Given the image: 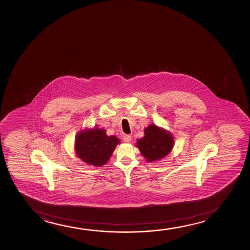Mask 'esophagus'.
I'll list each match as a JSON object with an SVG mask.
<instances>
[{
  "label": "esophagus",
  "mask_w": 250,
  "mask_h": 250,
  "mask_svg": "<svg viewBox=\"0 0 250 250\" xmlns=\"http://www.w3.org/2000/svg\"><path fill=\"white\" fill-rule=\"evenodd\" d=\"M124 142H125L127 144H130L131 140H132V137L130 135H125L123 137Z\"/></svg>",
  "instance_id": "1"
}]
</instances>
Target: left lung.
I'll return each instance as SVG.
<instances>
[{
    "instance_id": "1",
    "label": "left lung",
    "mask_w": 250,
    "mask_h": 250,
    "mask_svg": "<svg viewBox=\"0 0 250 250\" xmlns=\"http://www.w3.org/2000/svg\"><path fill=\"white\" fill-rule=\"evenodd\" d=\"M136 146L146 161L154 162L171 153L174 139L170 131L151 124L144 129V137L137 141Z\"/></svg>"
}]
</instances>
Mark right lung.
I'll list each match as a JSON object with an SVG mask.
<instances>
[{"instance_id":"obj_1","label":"right lung","mask_w":250,"mask_h":250,"mask_svg":"<svg viewBox=\"0 0 250 250\" xmlns=\"http://www.w3.org/2000/svg\"><path fill=\"white\" fill-rule=\"evenodd\" d=\"M120 141L115 136H107L103 128L83 129L77 134L74 149L77 156L86 164L94 167L106 165Z\"/></svg>"}]
</instances>
